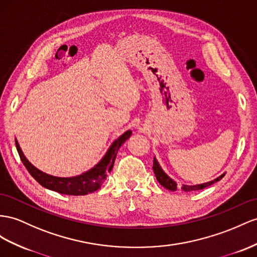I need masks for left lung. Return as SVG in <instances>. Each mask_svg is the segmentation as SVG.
<instances>
[{
	"label": "left lung",
	"instance_id": "obj_1",
	"mask_svg": "<svg viewBox=\"0 0 257 257\" xmlns=\"http://www.w3.org/2000/svg\"><path fill=\"white\" fill-rule=\"evenodd\" d=\"M153 170H154V174H155V177L157 181H159L161 185L166 188L167 190H170V191H176L177 190V182L174 181L170 177H168V175L164 172V170L162 169V167L160 166L159 162H157V160L154 157L153 160ZM225 176V174L220 175L219 177H217L216 179L212 180V181H208V182H205V183H201V185H195V186H188V185H182L181 189L183 190V191L186 192H191V191H196V190H202L204 188H206L208 186H212L213 183L219 181L222 177Z\"/></svg>",
	"mask_w": 257,
	"mask_h": 257
}]
</instances>
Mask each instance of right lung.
<instances>
[{
    "instance_id": "right-lung-1",
    "label": "right lung",
    "mask_w": 257,
    "mask_h": 257,
    "mask_svg": "<svg viewBox=\"0 0 257 257\" xmlns=\"http://www.w3.org/2000/svg\"><path fill=\"white\" fill-rule=\"evenodd\" d=\"M131 135H133L131 130H128L124 134H122L118 139L111 143V146L103 156V159L94 167L89 169L88 172H84L81 175L75 177H55L41 172L40 169L35 167L26 159V156L24 155L16 139L15 144L19 157H21L25 167L27 168L29 174L42 187L62 194L85 195L88 193L94 192L101 188L103 182L106 179L107 174L110 173V170L113 169L118 150L129 139Z\"/></svg>"
}]
</instances>
